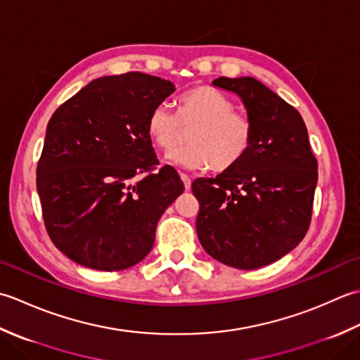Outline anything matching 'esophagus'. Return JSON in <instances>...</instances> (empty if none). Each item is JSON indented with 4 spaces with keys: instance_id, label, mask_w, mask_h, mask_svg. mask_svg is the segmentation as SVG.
<instances>
[{
    "instance_id": "1",
    "label": "esophagus",
    "mask_w": 360,
    "mask_h": 360,
    "mask_svg": "<svg viewBox=\"0 0 360 360\" xmlns=\"http://www.w3.org/2000/svg\"><path fill=\"white\" fill-rule=\"evenodd\" d=\"M180 179L183 180V183H185V188H186V191H188V189H191V179H189V175H188V174H185V172H181V174H180Z\"/></svg>"
}]
</instances>
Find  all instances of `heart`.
<instances>
[{"label": "heart", "instance_id": "obj_1", "mask_svg": "<svg viewBox=\"0 0 360 360\" xmlns=\"http://www.w3.org/2000/svg\"><path fill=\"white\" fill-rule=\"evenodd\" d=\"M194 125L188 148L171 153L169 160L188 169L212 166L226 171L250 150L253 124L248 116L234 112L233 101L208 85L194 86L177 101V113L158 105L148 118V135L166 153L181 141V127Z\"/></svg>", "mask_w": 360, "mask_h": 360}]
</instances>
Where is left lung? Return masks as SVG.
I'll use <instances>...</instances> for the list:
<instances>
[{
    "mask_svg": "<svg viewBox=\"0 0 360 360\" xmlns=\"http://www.w3.org/2000/svg\"><path fill=\"white\" fill-rule=\"evenodd\" d=\"M253 124L250 150L214 179H195V230L202 247L226 266L253 270L293 250L309 229L317 160L295 108L253 77H219Z\"/></svg>",
    "mask_w": 360,
    "mask_h": 360,
    "instance_id": "obj_1",
    "label": "left lung"
}]
</instances>
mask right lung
Segmentation results:
<instances>
[{"instance_id": "1", "label": "right lung", "mask_w": 360, "mask_h": 360, "mask_svg": "<svg viewBox=\"0 0 360 360\" xmlns=\"http://www.w3.org/2000/svg\"><path fill=\"white\" fill-rule=\"evenodd\" d=\"M174 91L144 72L105 76L51 116L37 191L49 238L71 261L115 272L152 250L161 214L185 189L172 166L157 169L148 135L150 112Z\"/></svg>"}]
</instances>
